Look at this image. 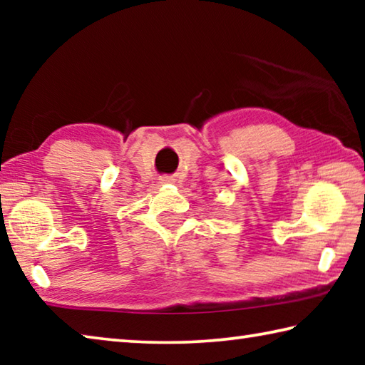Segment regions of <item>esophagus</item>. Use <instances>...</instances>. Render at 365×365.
Masks as SVG:
<instances>
[{
	"instance_id": "esophagus-1",
	"label": "esophagus",
	"mask_w": 365,
	"mask_h": 365,
	"mask_svg": "<svg viewBox=\"0 0 365 365\" xmlns=\"http://www.w3.org/2000/svg\"><path fill=\"white\" fill-rule=\"evenodd\" d=\"M160 182H163V183H172V182H174V178H172V177H163V178H160Z\"/></svg>"
}]
</instances>
